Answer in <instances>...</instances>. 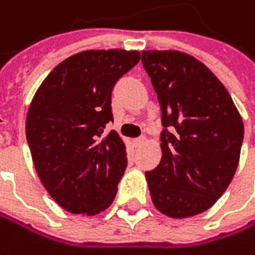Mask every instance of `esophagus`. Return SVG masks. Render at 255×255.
I'll return each mask as SVG.
<instances>
[{"mask_svg":"<svg viewBox=\"0 0 255 255\" xmlns=\"http://www.w3.org/2000/svg\"><path fill=\"white\" fill-rule=\"evenodd\" d=\"M144 143H146V137H144V135L137 137V138L134 140V144H135V146H143Z\"/></svg>","mask_w":255,"mask_h":255,"instance_id":"esophagus-1","label":"esophagus"}]
</instances>
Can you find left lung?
<instances>
[{
  "instance_id": "8db88e82",
  "label": "left lung",
  "mask_w": 255,
  "mask_h": 255,
  "mask_svg": "<svg viewBox=\"0 0 255 255\" xmlns=\"http://www.w3.org/2000/svg\"><path fill=\"white\" fill-rule=\"evenodd\" d=\"M162 109L160 163L146 172L154 207L175 219L210 209L238 168L244 123L229 92L194 57L143 51ZM171 131H167V127Z\"/></svg>"
}]
</instances>
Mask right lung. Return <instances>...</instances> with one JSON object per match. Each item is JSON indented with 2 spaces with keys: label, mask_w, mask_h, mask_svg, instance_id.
Returning a JSON list of instances; mask_svg holds the SVG:
<instances>
[{
  "label": "right lung",
  "mask_w": 255,
  "mask_h": 255,
  "mask_svg": "<svg viewBox=\"0 0 255 255\" xmlns=\"http://www.w3.org/2000/svg\"><path fill=\"white\" fill-rule=\"evenodd\" d=\"M140 61L138 51L90 49L58 64L36 90L26 138L37 176L57 204L76 215L106 210L127 168L112 121L115 83Z\"/></svg>",
  "instance_id": "1"
}]
</instances>
